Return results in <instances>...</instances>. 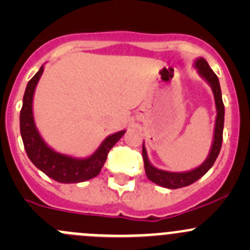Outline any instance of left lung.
Returning <instances> with one entry per match:
<instances>
[{
	"label": "left lung",
	"mask_w": 250,
	"mask_h": 250,
	"mask_svg": "<svg viewBox=\"0 0 250 250\" xmlns=\"http://www.w3.org/2000/svg\"><path fill=\"white\" fill-rule=\"evenodd\" d=\"M196 67L198 69V72H200V74L202 75L207 81H208L209 84L211 85V89H213V93H214V98H215L218 115H216L213 146H211L210 153H209L206 162H204L202 166H200L198 168H196V169L191 170V172H186V173L165 172V170H160L157 169V168L152 167L147 160L145 147L143 146V160H144V167H145L146 175H147V178L150 179L151 181H153V183L157 184V185L163 186V188H184V186L191 185V184L197 181L200 178H202L204 174L210 169L211 166L214 165L219 152H220L221 144H223L224 115H225V109H224L223 98H221L220 83H219L218 76L214 74V71L210 69L208 62H207L204 59H202V58L196 62Z\"/></svg>",
	"instance_id": "left-lung-1"
}]
</instances>
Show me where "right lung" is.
<instances>
[{
  "instance_id": "add662e5",
  "label": "right lung",
  "mask_w": 250,
  "mask_h": 250,
  "mask_svg": "<svg viewBox=\"0 0 250 250\" xmlns=\"http://www.w3.org/2000/svg\"><path fill=\"white\" fill-rule=\"evenodd\" d=\"M42 72L43 66H41L27 83L22 98V107L20 110V133L27 157L40 170L58 183L75 184L89 180L99 174L110 150L123 137L125 130L107 137L94 155L85 160H76L53 151L40 137L32 116V97Z\"/></svg>"
}]
</instances>
